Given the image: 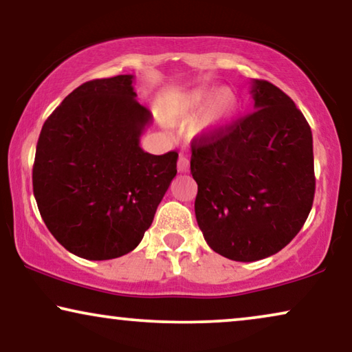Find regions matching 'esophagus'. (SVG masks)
<instances>
[{"label": "esophagus", "mask_w": 352, "mask_h": 352, "mask_svg": "<svg viewBox=\"0 0 352 352\" xmlns=\"http://www.w3.org/2000/svg\"><path fill=\"white\" fill-rule=\"evenodd\" d=\"M177 171L179 173H187L189 171V158L184 153H181L179 158H177Z\"/></svg>", "instance_id": "1"}]
</instances>
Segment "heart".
Returning <instances> with one entry per match:
<instances>
[{
  "label": "heart",
  "instance_id": "1",
  "mask_svg": "<svg viewBox=\"0 0 352 352\" xmlns=\"http://www.w3.org/2000/svg\"><path fill=\"white\" fill-rule=\"evenodd\" d=\"M210 112V118L206 126L210 129H216L228 123L237 109V99L232 93L226 89H197L186 98L177 100L176 104H171L165 110V118L168 123H181L199 117L204 113L210 104H212Z\"/></svg>",
  "mask_w": 352,
  "mask_h": 352
}]
</instances>
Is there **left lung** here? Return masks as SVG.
<instances>
[{
    "label": "left lung",
    "instance_id": "1",
    "mask_svg": "<svg viewBox=\"0 0 352 352\" xmlns=\"http://www.w3.org/2000/svg\"><path fill=\"white\" fill-rule=\"evenodd\" d=\"M254 110L192 141L195 218L213 252L252 263L280 252L316 192L312 133L277 86L253 80Z\"/></svg>",
    "mask_w": 352,
    "mask_h": 352
}]
</instances>
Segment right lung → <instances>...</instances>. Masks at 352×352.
Instances as JSON below:
<instances>
[{
    "label": "right lung",
    "instance_id": "obj_1",
    "mask_svg": "<svg viewBox=\"0 0 352 352\" xmlns=\"http://www.w3.org/2000/svg\"><path fill=\"white\" fill-rule=\"evenodd\" d=\"M133 83V75L86 81L47 117L36 144L41 218L62 247L91 261L138 247L177 173V152L139 146L152 115Z\"/></svg>",
    "mask_w": 352,
    "mask_h": 352
}]
</instances>
